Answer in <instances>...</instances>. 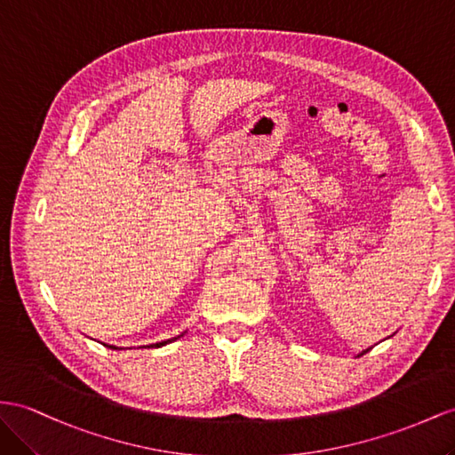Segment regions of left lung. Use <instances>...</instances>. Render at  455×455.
<instances>
[{
  "mask_svg": "<svg viewBox=\"0 0 455 455\" xmlns=\"http://www.w3.org/2000/svg\"><path fill=\"white\" fill-rule=\"evenodd\" d=\"M365 352H367V349H365ZM365 352H363V354H365ZM363 354H359V355H363Z\"/></svg>",
  "mask_w": 455,
  "mask_h": 455,
  "instance_id": "obj_1",
  "label": "left lung"
}]
</instances>
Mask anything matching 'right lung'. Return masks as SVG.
Wrapping results in <instances>:
<instances>
[{
  "mask_svg": "<svg viewBox=\"0 0 455 455\" xmlns=\"http://www.w3.org/2000/svg\"><path fill=\"white\" fill-rule=\"evenodd\" d=\"M177 339H179V336H177ZM177 339H171V340H177ZM171 340H167V342H171ZM167 342H159V344H151V346H156V347H159V346H165ZM109 347H111V349H116L115 346H109Z\"/></svg>",
  "mask_w": 455,
  "mask_h": 455,
  "instance_id": "add662e5",
  "label": "right lung"
}]
</instances>
